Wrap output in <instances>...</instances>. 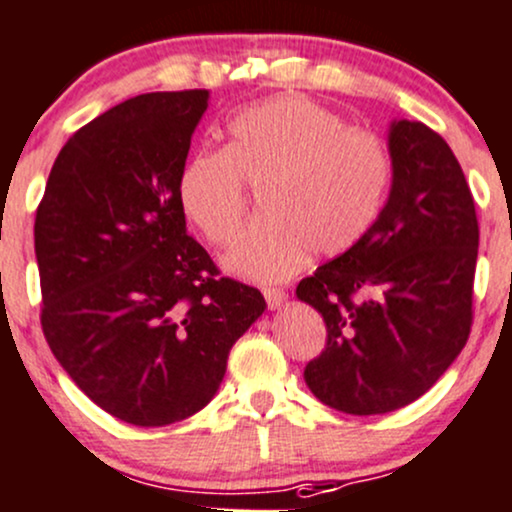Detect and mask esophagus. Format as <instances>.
<instances>
[{"label":"esophagus","instance_id":"esophagus-1","mask_svg":"<svg viewBox=\"0 0 512 512\" xmlns=\"http://www.w3.org/2000/svg\"><path fill=\"white\" fill-rule=\"evenodd\" d=\"M263 298H266L271 310H280V307L285 305V300H288V295H285V290L280 288H266L263 290Z\"/></svg>","mask_w":512,"mask_h":512}]
</instances>
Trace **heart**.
<instances>
[{"mask_svg":"<svg viewBox=\"0 0 512 512\" xmlns=\"http://www.w3.org/2000/svg\"><path fill=\"white\" fill-rule=\"evenodd\" d=\"M227 148H197L178 175L185 217L214 246H227L246 210V185L261 188L254 219L224 268L276 283L307 256H339L368 232L383 205L390 158L378 136L349 129L307 97H273L227 124Z\"/></svg>","mask_w":512,"mask_h":512,"instance_id":"obj_1","label":"heart"}]
</instances>
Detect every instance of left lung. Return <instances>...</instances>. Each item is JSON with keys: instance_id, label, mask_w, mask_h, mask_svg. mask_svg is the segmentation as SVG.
I'll return each mask as SVG.
<instances>
[{"instance_id": "obj_1", "label": "left lung", "mask_w": 512, "mask_h": 512, "mask_svg": "<svg viewBox=\"0 0 512 512\" xmlns=\"http://www.w3.org/2000/svg\"><path fill=\"white\" fill-rule=\"evenodd\" d=\"M388 151L393 183L376 222L295 290L327 324L307 388L349 415H383L425 395L474 320L478 222L464 170L422 122L390 124Z\"/></svg>"}]
</instances>
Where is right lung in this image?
I'll return each mask as SVG.
<instances>
[{
    "instance_id": "add662e5",
    "label": "right lung",
    "mask_w": 512,
    "mask_h": 512,
    "mask_svg": "<svg viewBox=\"0 0 512 512\" xmlns=\"http://www.w3.org/2000/svg\"><path fill=\"white\" fill-rule=\"evenodd\" d=\"M207 90L131 97L60 148L36 210L41 327L109 415L163 427L205 408L266 310L185 229L178 175Z\"/></svg>"
}]
</instances>
